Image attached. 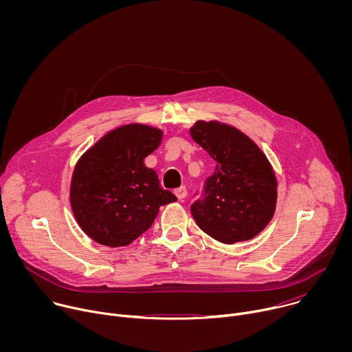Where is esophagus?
I'll list each match as a JSON object with an SVG mask.
<instances>
[{"instance_id":"1","label":"esophagus","mask_w":352,"mask_h":352,"mask_svg":"<svg viewBox=\"0 0 352 352\" xmlns=\"http://www.w3.org/2000/svg\"><path fill=\"white\" fill-rule=\"evenodd\" d=\"M174 193H175V196L181 200V199H184V197H186V193H188V190H186V188L185 186H179V188H177L175 190H174Z\"/></svg>"}]
</instances>
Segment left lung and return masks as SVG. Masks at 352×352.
Wrapping results in <instances>:
<instances>
[{
  "instance_id": "left-lung-1",
  "label": "left lung",
  "mask_w": 352,
  "mask_h": 352,
  "mask_svg": "<svg viewBox=\"0 0 352 352\" xmlns=\"http://www.w3.org/2000/svg\"><path fill=\"white\" fill-rule=\"evenodd\" d=\"M192 139L217 162L190 213L208 235L223 243L255 238L272 220L277 179L259 146L234 126L197 121Z\"/></svg>"
}]
</instances>
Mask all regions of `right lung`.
I'll return each mask as SVG.
<instances>
[{
  "label": "right lung",
  "instance_id": "obj_1",
  "mask_svg": "<svg viewBox=\"0 0 352 352\" xmlns=\"http://www.w3.org/2000/svg\"><path fill=\"white\" fill-rule=\"evenodd\" d=\"M163 131L143 124L104 135L78 160L71 181L74 216L93 241L125 246L153 224L160 206L177 197L162 188L144 159L159 147Z\"/></svg>",
  "mask_w": 352,
  "mask_h": 352
}]
</instances>
